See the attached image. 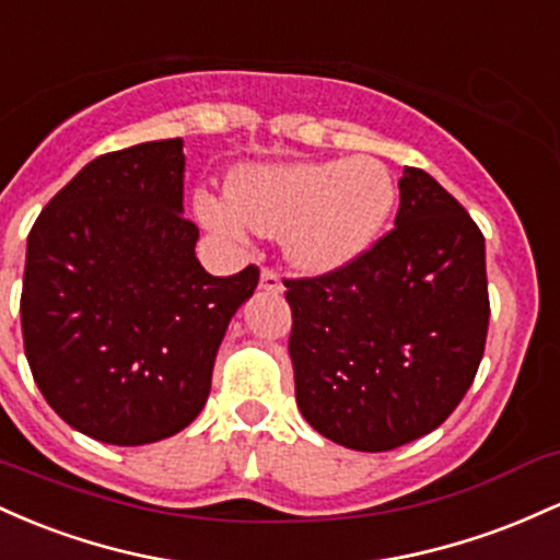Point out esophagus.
I'll return each instance as SVG.
<instances>
[{
  "label": "esophagus",
  "instance_id": "obj_1",
  "mask_svg": "<svg viewBox=\"0 0 560 560\" xmlns=\"http://www.w3.org/2000/svg\"><path fill=\"white\" fill-rule=\"evenodd\" d=\"M259 288H261V291H269V293H282V291H285V285H282L280 275L275 272V269H269V267L261 269Z\"/></svg>",
  "mask_w": 560,
  "mask_h": 560
}]
</instances>
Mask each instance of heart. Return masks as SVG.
<instances>
[{
  "label": "heart",
  "instance_id": "heart-1",
  "mask_svg": "<svg viewBox=\"0 0 560 560\" xmlns=\"http://www.w3.org/2000/svg\"><path fill=\"white\" fill-rule=\"evenodd\" d=\"M397 203V182L373 155L246 166L230 192H196L206 228L243 243L254 230L282 235L285 256L310 275L336 272L378 241Z\"/></svg>",
  "mask_w": 560,
  "mask_h": 560
}]
</instances>
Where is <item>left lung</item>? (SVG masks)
Segmentation results:
<instances>
[{
    "label": "left lung",
    "instance_id": "left-lung-1",
    "mask_svg": "<svg viewBox=\"0 0 560 560\" xmlns=\"http://www.w3.org/2000/svg\"><path fill=\"white\" fill-rule=\"evenodd\" d=\"M394 224L347 267L285 280L301 416L360 452L439 429L487 343L483 235L468 211L423 168L405 166Z\"/></svg>",
    "mask_w": 560,
    "mask_h": 560
}]
</instances>
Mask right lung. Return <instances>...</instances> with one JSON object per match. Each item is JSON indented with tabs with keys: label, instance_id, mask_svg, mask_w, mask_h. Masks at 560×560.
I'll return each instance as SVG.
<instances>
[{
	"label": "right lung",
	"instance_id": "obj_1",
	"mask_svg": "<svg viewBox=\"0 0 560 560\" xmlns=\"http://www.w3.org/2000/svg\"><path fill=\"white\" fill-rule=\"evenodd\" d=\"M179 137L105 153L44 206L26 248L21 325L36 386L71 429L137 447L190 425L248 264L213 278L182 217Z\"/></svg>",
	"mask_w": 560,
	"mask_h": 560
}]
</instances>
